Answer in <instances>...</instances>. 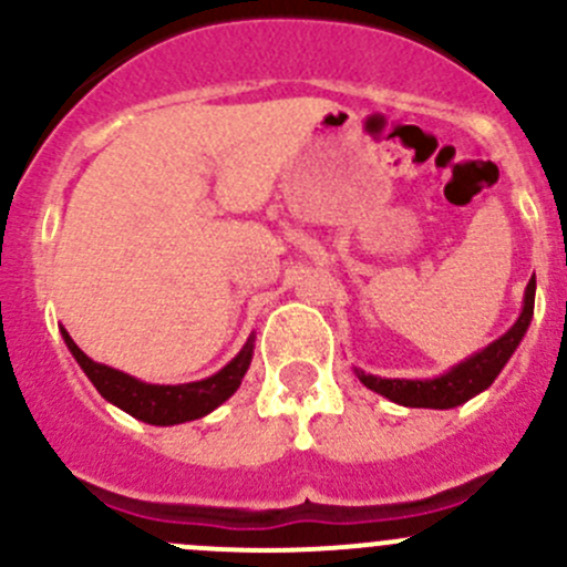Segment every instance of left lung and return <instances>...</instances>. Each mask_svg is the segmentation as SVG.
<instances>
[{"label":"left lung","mask_w":567,"mask_h":567,"mask_svg":"<svg viewBox=\"0 0 567 567\" xmlns=\"http://www.w3.org/2000/svg\"><path fill=\"white\" fill-rule=\"evenodd\" d=\"M532 312H535V277L529 279L522 318L513 323V329L507 334H502L496 342H491L485 351L474 353L472 359H466L458 368L450 370V373L439 375V379L403 381L375 379V375H364L362 370H357V379L368 390L384 394V398H390L400 405H409V409H455V405L466 403L468 398H474V394L488 390L494 384V379L502 373L507 359L513 357L522 337L527 334Z\"/></svg>","instance_id":"obj_1"}]
</instances>
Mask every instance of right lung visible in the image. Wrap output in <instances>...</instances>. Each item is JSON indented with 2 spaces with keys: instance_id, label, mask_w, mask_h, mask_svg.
<instances>
[{
  "instance_id": "right-lung-1",
  "label": "right lung",
  "mask_w": 567,
  "mask_h": 567,
  "mask_svg": "<svg viewBox=\"0 0 567 567\" xmlns=\"http://www.w3.org/2000/svg\"><path fill=\"white\" fill-rule=\"evenodd\" d=\"M62 337H65L68 348H71V353L76 357V362L82 364V370L87 373V379L95 384V390L104 394L109 403L128 411L136 420L151 422V425H177V422L199 420V416H205L208 411H214L216 405L225 403V400L241 386L244 373H247L251 362L249 340L247 346H244V351L238 353L225 370L210 375V379L177 386L142 384V381L131 379V375L120 373V370L93 362V359L71 340L68 331H62Z\"/></svg>"
}]
</instances>
